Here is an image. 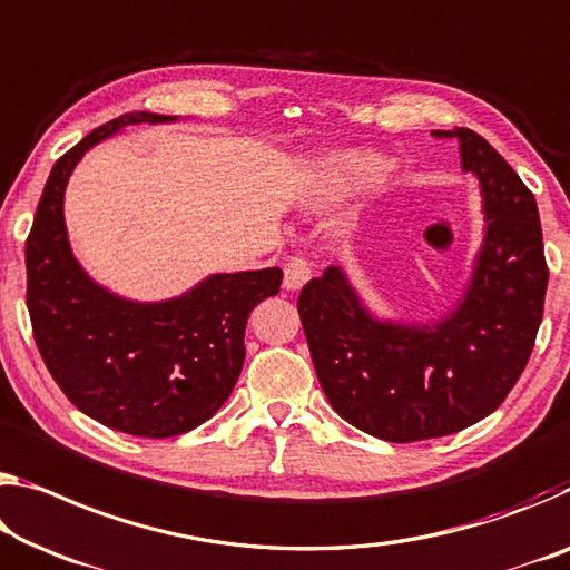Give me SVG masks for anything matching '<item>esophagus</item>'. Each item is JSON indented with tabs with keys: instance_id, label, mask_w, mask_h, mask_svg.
<instances>
[{
	"instance_id": "34e87169",
	"label": "esophagus",
	"mask_w": 570,
	"mask_h": 570,
	"mask_svg": "<svg viewBox=\"0 0 570 570\" xmlns=\"http://www.w3.org/2000/svg\"><path fill=\"white\" fill-rule=\"evenodd\" d=\"M312 278V266L304 256H294L284 268V288L286 292H299V288Z\"/></svg>"
}]
</instances>
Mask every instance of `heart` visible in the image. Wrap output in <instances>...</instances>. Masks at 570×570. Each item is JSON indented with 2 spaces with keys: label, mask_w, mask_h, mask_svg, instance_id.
Segmentation results:
<instances>
[{
  "label": "heart",
  "mask_w": 570,
  "mask_h": 570,
  "mask_svg": "<svg viewBox=\"0 0 570 570\" xmlns=\"http://www.w3.org/2000/svg\"><path fill=\"white\" fill-rule=\"evenodd\" d=\"M383 171V159L365 149H342L322 157L314 165V195L317 203L337 200L342 195L363 189Z\"/></svg>",
  "instance_id": "b5f03b06"
}]
</instances>
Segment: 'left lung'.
Wrapping results in <instances>:
<instances>
[{
	"label": "left lung",
	"instance_id": "left-lung-1",
	"mask_svg": "<svg viewBox=\"0 0 570 570\" xmlns=\"http://www.w3.org/2000/svg\"><path fill=\"white\" fill-rule=\"evenodd\" d=\"M459 141L462 171L480 179L484 238L459 299L436 322L373 314L340 266L302 288V327L334 411L383 441L449 436L482 421L525 370L543 320L548 266L538 203L472 129Z\"/></svg>",
	"mask_w": 570,
	"mask_h": 570
}]
</instances>
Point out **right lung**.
I'll list each match as a JSON object with an SVG mask.
<instances>
[{
	"label": "right lung",
	"instance_id": "right-lung-1",
	"mask_svg": "<svg viewBox=\"0 0 570 570\" xmlns=\"http://www.w3.org/2000/svg\"><path fill=\"white\" fill-rule=\"evenodd\" d=\"M177 116L131 111L98 126L45 183L24 246L27 309L38 350L68 401L104 426L167 439L213 419L246 360L253 306L278 294L282 268L210 274L165 302H134L96 284L68 240V179L90 147L137 124Z\"/></svg>",
	"mask_w": 570,
	"mask_h": 570
}]
</instances>
